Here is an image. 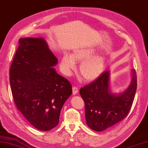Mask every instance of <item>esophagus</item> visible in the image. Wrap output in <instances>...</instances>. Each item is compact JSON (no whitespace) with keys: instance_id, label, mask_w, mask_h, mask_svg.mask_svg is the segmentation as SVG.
Returning <instances> with one entry per match:
<instances>
[{"instance_id":"obj_1","label":"esophagus","mask_w":148,"mask_h":148,"mask_svg":"<svg viewBox=\"0 0 148 148\" xmlns=\"http://www.w3.org/2000/svg\"><path fill=\"white\" fill-rule=\"evenodd\" d=\"M77 92H78V88H77V87L73 86V94H74V95H75V94H76Z\"/></svg>"}]
</instances>
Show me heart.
<instances>
[{"label": "heart", "instance_id": "b5f03b06", "mask_svg": "<svg viewBox=\"0 0 148 148\" xmlns=\"http://www.w3.org/2000/svg\"><path fill=\"white\" fill-rule=\"evenodd\" d=\"M95 54L96 50L93 47H78L71 55L63 54L60 62V69L64 74H70L75 67V62H82L79 66L81 76L85 81H92L103 74L106 67L104 57Z\"/></svg>", "mask_w": 148, "mask_h": 148}]
</instances>
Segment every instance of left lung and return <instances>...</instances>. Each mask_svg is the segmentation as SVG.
<instances>
[{
  "mask_svg": "<svg viewBox=\"0 0 148 148\" xmlns=\"http://www.w3.org/2000/svg\"><path fill=\"white\" fill-rule=\"evenodd\" d=\"M130 85L123 93L112 94L109 88V71L80 89L84 101L87 125L95 131H103L126 117L131 108L137 89V75L132 70Z\"/></svg>",
  "mask_w": 148,
  "mask_h": 148,
  "instance_id": "1",
  "label": "left lung"
}]
</instances>
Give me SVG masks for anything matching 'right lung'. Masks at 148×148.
<instances>
[{
	"mask_svg": "<svg viewBox=\"0 0 148 148\" xmlns=\"http://www.w3.org/2000/svg\"><path fill=\"white\" fill-rule=\"evenodd\" d=\"M18 44L9 71L14 103L34 127L49 131L59 124L72 86L53 68L58 60L44 39L21 38Z\"/></svg>",
	"mask_w": 148,
	"mask_h": 148,
	"instance_id": "obj_1",
	"label": "right lung"
}]
</instances>
